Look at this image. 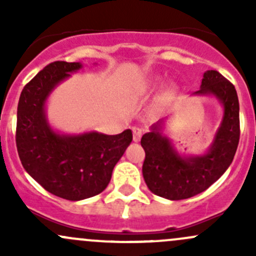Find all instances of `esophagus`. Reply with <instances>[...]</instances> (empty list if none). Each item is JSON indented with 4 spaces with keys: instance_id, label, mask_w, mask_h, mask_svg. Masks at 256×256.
<instances>
[{
    "instance_id": "esophagus-1",
    "label": "esophagus",
    "mask_w": 256,
    "mask_h": 256,
    "mask_svg": "<svg viewBox=\"0 0 256 256\" xmlns=\"http://www.w3.org/2000/svg\"><path fill=\"white\" fill-rule=\"evenodd\" d=\"M132 132H134V141L135 142H138L141 140V136H142V130L138 128H132Z\"/></svg>"
}]
</instances>
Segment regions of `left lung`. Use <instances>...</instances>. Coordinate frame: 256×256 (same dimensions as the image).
<instances>
[{"instance_id":"1","label":"left lung","mask_w":256,"mask_h":256,"mask_svg":"<svg viewBox=\"0 0 256 256\" xmlns=\"http://www.w3.org/2000/svg\"><path fill=\"white\" fill-rule=\"evenodd\" d=\"M193 95H212L223 106V118L208 151L203 154H180L164 135V120L151 126L141 138L144 150V180L156 196L170 200L202 193L223 176L233 162L239 144V100L234 85L216 70L203 74L200 89Z\"/></svg>"}]
</instances>
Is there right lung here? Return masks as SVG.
<instances>
[{
  "mask_svg": "<svg viewBox=\"0 0 256 256\" xmlns=\"http://www.w3.org/2000/svg\"><path fill=\"white\" fill-rule=\"evenodd\" d=\"M82 68V63L48 64L23 88L17 108L16 144L22 166L46 190L68 200L102 193L132 141L131 130L118 135L96 131L66 135L50 128L46 114L48 96Z\"/></svg>",
  "mask_w": 256,
  "mask_h": 256,
  "instance_id": "obj_1",
  "label": "right lung"
}]
</instances>
